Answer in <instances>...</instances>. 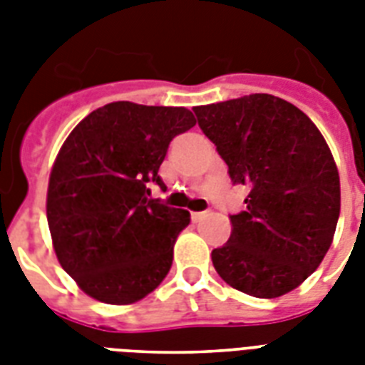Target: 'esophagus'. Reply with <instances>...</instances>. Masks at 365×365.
<instances>
[{
    "label": "esophagus",
    "instance_id": "1",
    "mask_svg": "<svg viewBox=\"0 0 365 365\" xmlns=\"http://www.w3.org/2000/svg\"><path fill=\"white\" fill-rule=\"evenodd\" d=\"M205 214L206 212H193V214H191V217H193V222L197 223V222H200L202 217H205Z\"/></svg>",
    "mask_w": 365,
    "mask_h": 365
}]
</instances>
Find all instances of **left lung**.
Here are the masks:
<instances>
[{
	"instance_id": "8db88e82",
	"label": "left lung",
	"mask_w": 365,
	"mask_h": 365,
	"mask_svg": "<svg viewBox=\"0 0 365 365\" xmlns=\"http://www.w3.org/2000/svg\"><path fill=\"white\" fill-rule=\"evenodd\" d=\"M199 126L248 185L246 210L212 250L217 274L242 294L272 299L295 289L322 263L341 210L339 172L309 117L272 94L193 108Z\"/></svg>"
}]
</instances>
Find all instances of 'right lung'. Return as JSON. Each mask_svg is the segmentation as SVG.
Returning a JSON list of instances; mask_svg holds the SVG:
<instances>
[{"label": "right lung", "mask_w": 365, "mask_h": 365, "mask_svg": "<svg viewBox=\"0 0 365 365\" xmlns=\"http://www.w3.org/2000/svg\"><path fill=\"white\" fill-rule=\"evenodd\" d=\"M185 108L111 102L66 138L47 189L60 265L87 295L130 305L168 274L187 210L149 199L172 138L195 126Z\"/></svg>", "instance_id": "add662e5"}]
</instances>
